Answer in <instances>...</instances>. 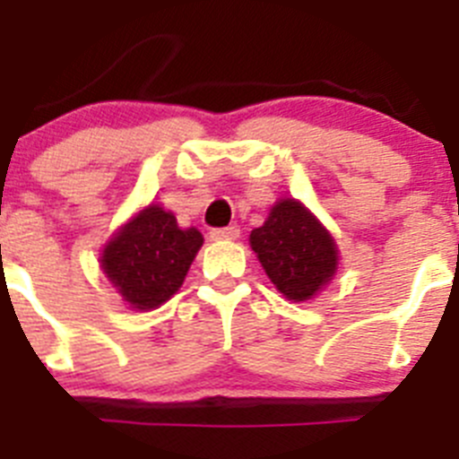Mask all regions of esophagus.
<instances>
[{
  "label": "esophagus",
  "instance_id": "34e87169",
  "mask_svg": "<svg viewBox=\"0 0 459 459\" xmlns=\"http://www.w3.org/2000/svg\"><path fill=\"white\" fill-rule=\"evenodd\" d=\"M238 238H239L238 226H226V229L210 230V239H214V242H221V239H238Z\"/></svg>",
  "mask_w": 459,
  "mask_h": 459
}]
</instances>
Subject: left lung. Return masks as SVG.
<instances>
[{"mask_svg": "<svg viewBox=\"0 0 459 459\" xmlns=\"http://www.w3.org/2000/svg\"><path fill=\"white\" fill-rule=\"evenodd\" d=\"M249 242L276 290L292 301L313 299L336 274V242L295 199H281Z\"/></svg>", "mask_w": 459, "mask_h": 459, "instance_id": "left-lung-1", "label": "left lung"}]
</instances>
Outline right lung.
<instances>
[{
	"mask_svg": "<svg viewBox=\"0 0 459 459\" xmlns=\"http://www.w3.org/2000/svg\"><path fill=\"white\" fill-rule=\"evenodd\" d=\"M204 245L196 229H180L160 205H148L114 233L100 255L111 286L137 311H151L171 299Z\"/></svg>",
	"mask_w": 459,
	"mask_h": 459,
	"instance_id": "obj_1",
	"label": "right lung"
}]
</instances>
